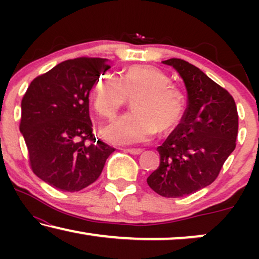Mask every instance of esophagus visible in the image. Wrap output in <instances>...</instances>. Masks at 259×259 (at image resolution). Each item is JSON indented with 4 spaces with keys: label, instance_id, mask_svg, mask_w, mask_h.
Segmentation results:
<instances>
[{
    "label": "esophagus",
    "instance_id": "34e87169",
    "mask_svg": "<svg viewBox=\"0 0 259 259\" xmlns=\"http://www.w3.org/2000/svg\"><path fill=\"white\" fill-rule=\"evenodd\" d=\"M126 152H128V153H131V154L138 155V154H140L141 152H143V150H141V148H127Z\"/></svg>",
    "mask_w": 259,
    "mask_h": 259
}]
</instances>
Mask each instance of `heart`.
<instances>
[{
  "label": "heart",
  "mask_w": 259,
  "mask_h": 259,
  "mask_svg": "<svg viewBox=\"0 0 259 259\" xmlns=\"http://www.w3.org/2000/svg\"><path fill=\"white\" fill-rule=\"evenodd\" d=\"M133 97L134 109L119 116L104 128L112 144H137L150 140L157 130L168 132L183 119L185 105L182 94L160 70L147 65H134L121 77L106 73L94 88L95 109L113 118Z\"/></svg>",
  "instance_id": "1"
}]
</instances>
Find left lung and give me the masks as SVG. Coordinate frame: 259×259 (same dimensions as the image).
Here are the masks:
<instances>
[{"mask_svg": "<svg viewBox=\"0 0 259 259\" xmlns=\"http://www.w3.org/2000/svg\"><path fill=\"white\" fill-rule=\"evenodd\" d=\"M179 73L187 91L182 122L157 148L160 165L147 178L166 198L194 193L214 182L236 148L238 113L230 93L182 59L162 61Z\"/></svg>", "mask_w": 259, "mask_h": 259, "instance_id": "1", "label": "left lung"}]
</instances>
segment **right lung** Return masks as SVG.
Instances as JSON below:
<instances>
[{"mask_svg": "<svg viewBox=\"0 0 259 259\" xmlns=\"http://www.w3.org/2000/svg\"><path fill=\"white\" fill-rule=\"evenodd\" d=\"M109 68L106 59L67 60L31 81L21 102L20 131L31 169L60 191L90 186L114 152L95 143L90 118V92Z\"/></svg>", "mask_w": 259, "mask_h": 259, "instance_id": "1", "label": "right lung"}]
</instances>
